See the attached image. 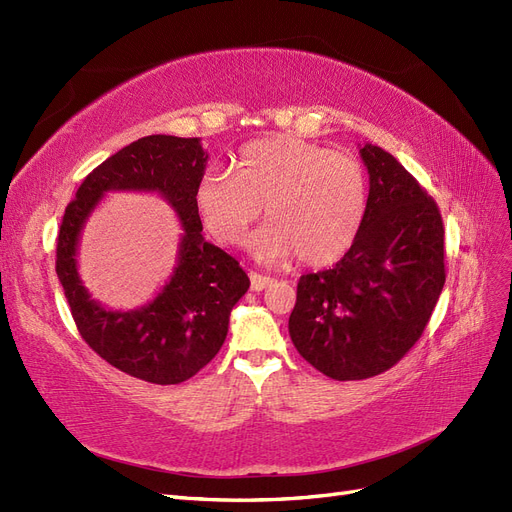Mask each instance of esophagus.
Returning <instances> with one entry per match:
<instances>
[{"label": "esophagus", "mask_w": 512, "mask_h": 512, "mask_svg": "<svg viewBox=\"0 0 512 512\" xmlns=\"http://www.w3.org/2000/svg\"><path fill=\"white\" fill-rule=\"evenodd\" d=\"M273 284V279L267 275H260V273H250V286L254 292H262L264 288H269Z\"/></svg>", "instance_id": "esophagus-1"}]
</instances>
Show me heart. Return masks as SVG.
I'll list each match as a JSON object with an SVG mask.
<instances>
[{
  "label": "heart",
  "instance_id": "1",
  "mask_svg": "<svg viewBox=\"0 0 512 512\" xmlns=\"http://www.w3.org/2000/svg\"><path fill=\"white\" fill-rule=\"evenodd\" d=\"M262 214L269 222L252 241L262 260L296 254L307 267H326L356 243L368 207L364 167L351 154L271 135L245 144L231 171H205L195 209L207 233L239 245Z\"/></svg>",
  "mask_w": 512,
  "mask_h": 512
}]
</instances>
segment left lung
<instances>
[{
	"label": "left lung",
	"mask_w": 512,
	"mask_h": 512,
	"mask_svg": "<svg viewBox=\"0 0 512 512\" xmlns=\"http://www.w3.org/2000/svg\"><path fill=\"white\" fill-rule=\"evenodd\" d=\"M368 207L351 250L332 269L298 279L294 347L337 381L400 362L426 330L445 286V228L436 201L396 158L366 144Z\"/></svg>",
	"instance_id": "1"
}]
</instances>
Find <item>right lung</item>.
<instances>
[{"label":"right lung","mask_w":512,"mask_h":512,"mask_svg":"<svg viewBox=\"0 0 512 512\" xmlns=\"http://www.w3.org/2000/svg\"><path fill=\"white\" fill-rule=\"evenodd\" d=\"M207 152L197 137L148 135L112 154L86 175L65 207L57 239V275L80 337L122 373L156 385H175L214 360L228 317L248 292L239 262L203 239L195 188ZM156 189L179 211L185 235L168 286L146 308L110 312L81 286L75 254L85 218L105 191Z\"/></svg>","instance_id":"obj_1"}]
</instances>
